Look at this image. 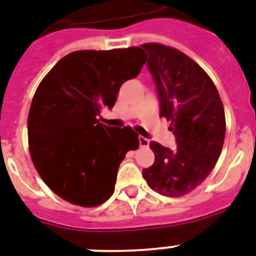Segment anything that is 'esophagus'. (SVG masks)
Wrapping results in <instances>:
<instances>
[{"instance_id":"obj_1","label":"esophagus","mask_w":256,"mask_h":256,"mask_svg":"<svg viewBox=\"0 0 256 256\" xmlns=\"http://www.w3.org/2000/svg\"><path fill=\"white\" fill-rule=\"evenodd\" d=\"M138 144H140V146H148V145H149V140L146 138L138 136Z\"/></svg>"}]
</instances>
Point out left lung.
<instances>
[{
  "label": "left lung",
  "mask_w": 256,
  "mask_h": 256,
  "mask_svg": "<svg viewBox=\"0 0 256 256\" xmlns=\"http://www.w3.org/2000/svg\"><path fill=\"white\" fill-rule=\"evenodd\" d=\"M141 47L156 86L160 116L170 122L177 148L150 141L152 166L142 169L149 188L181 197L201 185L220 158L226 134L224 104L209 75L184 52L158 44Z\"/></svg>",
  "instance_id": "8db88e82"
}]
</instances>
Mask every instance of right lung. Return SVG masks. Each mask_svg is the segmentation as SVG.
Instances as JSON below:
<instances>
[{"instance_id": "right-lung-1", "label": "right lung", "mask_w": 256, "mask_h": 256, "mask_svg": "<svg viewBox=\"0 0 256 256\" xmlns=\"http://www.w3.org/2000/svg\"><path fill=\"white\" fill-rule=\"evenodd\" d=\"M140 47L74 51L40 82L28 118V148L40 178L72 205L92 208L115 190L126 153L138 146L132 128L99 122L111 110L124 82L140 74Z\"/></svg>"}]
</instances>
